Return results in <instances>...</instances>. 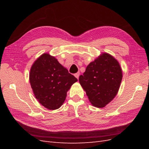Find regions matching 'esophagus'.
<instances>
[{"mask_svg":"<svg viewBox=\"0 0 149 149\" xmlns=\"http://www.w3.org/2000/svg\"><path fill=\"white\" fill-rule=\"evenodd\" d=\"M74 76H75L76 78L78 79L79 78V73H77L74 74Z\"/></svg>","mask_w":149,"mask_h":149,"instance_id":"1","label":"esophagus"}]
</instances>
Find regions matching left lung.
I'll list each match as a JSON object with an SVG mask.
<instances>
[{
    "label": "left lung",
    "mask_w": 149,
    "mask_h": 149,
    "mask_svg": "<svg viewBox=\"0 0 149 149\" xmlns=\"http://www.w3.org/2000/svg\"><path fill=\"white\" fill-rule=\"evenodd\" d=\"M122 78L123 71L118 60L103 53L88 65L79 81L91 104L101 108L117 95Z\"/></svg>",
    "instance_id": "8db88e82"
}]
</instances>
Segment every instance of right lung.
<instances>
[{
  "label": "right lung",
  "mask_w": 149,
  "mask_h": 149,
  "mask_svg": "<svg viewBox=\"0 0 149 149\" xmlns=\"http://www.w3.org/2000/svg\"><path fill=\"white\" fill-rule=\"evenodd\" d=\"M29 80L35 97L49 110L61 107L68 91L78 81L57 59L48 53H43L33 63Z\"/></svg>",
  "instance_id": "1"
}]
</instances>
